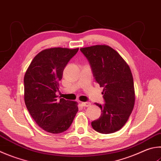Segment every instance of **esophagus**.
I'll return each instance as SVG.
<instances>
[{
  "label": "esophagus",
  "instance_id": "34e87169",
  "mask_svg": "<svg viewBox=\"0 0 161 161\" xmlns=\"http://www.w3.org/2000/svg\"><path fill=\"white\" fill-rule=\"evenodd\" d=\"M81 106L84 107H89L91 106L90 102H81Z\"/></svg>",
  "mask_w": 161,
  "mask_h": 161
}]
</instances>
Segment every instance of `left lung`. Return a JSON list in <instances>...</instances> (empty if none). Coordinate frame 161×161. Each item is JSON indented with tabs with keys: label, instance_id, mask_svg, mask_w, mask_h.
Masks as SVG:
<instances>
[{
	"label": "left lung",
	"instance_id": "8db88e82",
	"mask_svg": "<svg viewBox=\"0 0 161 161\" xmlns=\"http://www.w3.org/2000/svg\"><path fill=\"white\" fill-rule=\"evenodd\" d=\"M90 64L96 82L103 87L105 103H96L100 118L92 122L93 129L110 134L121 129L134 108L135 93L130 68L120 55L106 45L80 48Z\"/></svg>",
	"mask_w": 161,
	"mask_h": 161
}]
</instances>
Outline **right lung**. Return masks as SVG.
I'll return each mask as SVG.
<instances>
[{
  "label": "right lung",
  "mask_w": 161,
  "mask_h": 161,
  "mask_svg": "<svg viewBox=\"0 0 161 161\" xmlns=\"http://www.w3.org/2000/svg\"><path fill=\"white\" fill-rule=\"evenodd\" d=\"M79 48H51L38 53L24 77L25 102L32 118L48 132L59 134L70 127L78 111L77 102L60 98L59 91L64 68Z\"/></svg>",
  "instance_id": "add662e5"
}]
</instances>
